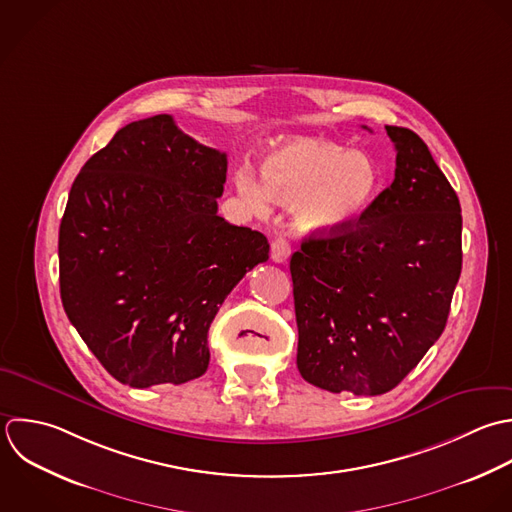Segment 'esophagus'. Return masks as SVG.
<instances>
[{
	"label": "esophagus",
	"mask_w": 512,
	"mask_h": 512,
	"mask_svg": "<svg viewBox=\"0 0 512 512\" xmlns=\"http://www.w3.org/2000/svg\"><path fill=\"white\" fill-rule=\"evenodd\" d=\"M291 255V245L285 237H275V241L271 243V259L275 263H285Z\"/></svg>",
	"instance_id": "1"
}]
</instances>
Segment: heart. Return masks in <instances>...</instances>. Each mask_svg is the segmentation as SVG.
Wrapping results in <instances>:
<instances>
[{"instance_id":"1","label":"heart","mask_w":512,"mask_h":512,"mask_svg":"<svg viewBox=\"0 0 512 512\" xmlns=\"http://www.w3.org/2000/svg\"><path fill=\"white\" fill-rule=\"evenodd\" d=\"M265 183L253 171L237 173L241 197L257 211L271 201L293 205L297 227L315 235L351 229L377 195L379 171L359 151L323 139H293L273 149L263 161Z\"/></svg>"}]
</instances>
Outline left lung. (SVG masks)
<instances>
[{
	"instance_id": "1",
	"label": "left lung",
	"mask_w": 512,
	"mask_h": 512,
	"mask_svg": "<svg viewBox=\"0 0 512 512\" xmlns=\"http://www.w3.org/2000/svg\"><path fill=\"white\" fill-rule=\"evenodd\" d=\"M385 129L393 183L351 229L313 233L291 257L297 367L331 393L395 389L445 331L461 277L455 189L415 131Z\"/></svg>"
}]
</instances>
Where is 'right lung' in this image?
<instances>
[{
    "label": "right lung",
    "instance_id": "add662e5",
    "mask_svg": "<svg viewBox=\"0 0 512 512\" xmlns=\"http://www.w3.org/2000/svg\"><path fill=\"white\" fill-rule=\"evenodd\" d=\"M227 155L171 115L121 127L81 167L59 225L67 319L123 385H181L209 365V327L263 233L217 215Z\"/></svg>",
    "mask_w": 512,
    "mask_h": 512
}]
</instances>
